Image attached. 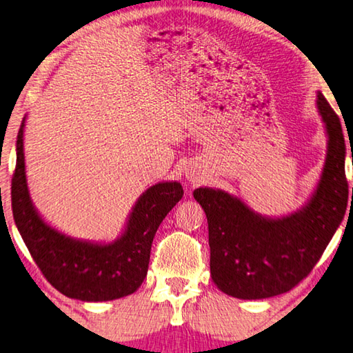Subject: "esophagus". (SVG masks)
<instances>
[{
	"instance_id": "obj_1",
	"label": "esophagus",
	"mask_w": 353,
	"mask_h": 353,
	"mask_svg": "<svg viewBox=\"0 0 353 353\" xmlns=\"http://www.w3.org/2000/svg\"><path fill=\"white\" fill-rule=\"evenodd\" d=\"M187 177L190 179L191 182H198V176L194 174V172H191V171H187Z\"/></svg>"
}]
</instances>
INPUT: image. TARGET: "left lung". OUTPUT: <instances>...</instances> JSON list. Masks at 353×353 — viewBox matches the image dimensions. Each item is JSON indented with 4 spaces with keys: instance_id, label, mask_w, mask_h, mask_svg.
<instances>
[{
    "instance_id": "left-lung-1",
    "label": "left lung",
    "mask_w": 353,
    "mask_h": 353,
    "mask_svg": "<svg viewBox=\"0 0 353 353\" xmlns=\"http://www.w3.org/2000/svg\"><path fill=\"white\" fill-rule=\"evenodd\" d=\"M318 109L328 152L319 187L302 212L266 219L224 191H193L207 214L212 279L225 294L252 301L292 290L313 271L341 224L350 198L343 128L322 93Z\"/></svg>"
}]
</instances>
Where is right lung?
<instances>
[{
	"label": "right lung",
	"instance_id": "add662e5",
	"mask_svg": "<svg viewBox=\"0 0 353 353\" xmlns=\"http://www.w3.org/2000/svg\"><path fill=\"white\" fill-rule=\"evenodd\" d=\"M23 119L17 137V163L12 176V213L15 224L45 279L71 299L113 301L132 294L143 283L155 232L183 196L177 182L157 183L143 193L130 214L124 235L113 244L71 240L46 225L28 193L23 154Z\"/></svg>",
	"mask_w": 353,
	"mask_h": 353
}]
</instances>
